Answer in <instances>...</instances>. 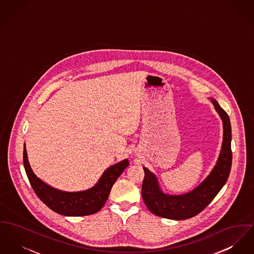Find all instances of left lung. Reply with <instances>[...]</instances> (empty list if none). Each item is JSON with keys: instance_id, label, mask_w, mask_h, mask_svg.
<instances>
[{"instance_id": "left-lung-1", "label": "left lung", "mask_w": 254, "mask_h": 254, "mask_svg": "<svg viewBox=\"0 0 254 254\" xmlns=\"http://www.w3.org/2000/svg\"><path fill=\"white\" fill-rule=\"evenodd\" d=\"M211 102L223 121L224 137L217 163L206 179L186 194H164L155 175L147 168H143L145 172L142 184L143 200L149 211L158 217L171 220H185L194 217L214 199L229 177L232 163L230 120L217 101L211 99Z\"/></svg>"}]
</instances>
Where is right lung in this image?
<instances>
[{
	"instance_id": "obj_1",
	"label": "right lung",
	"mask_w": 254,
	"mask_h": 254,
	"mask_svg": "<svg viewBox=\"0 0 254 254\" xmlns=\"http://www.w3.org/2000/svg\"><path fill=\"white\" fill-rule=\"evenodd\" d=\"M24 167L30 185L37 196L53 211L64 216H87L97 213L103 208L110 190L115 181L129 165L125 159L119 163L106 169L101 179L92 188L79 192H65L53 188L44 181L38 179L30 168L26 146L23 152Z\"/></svg>"
}]
</instances>
